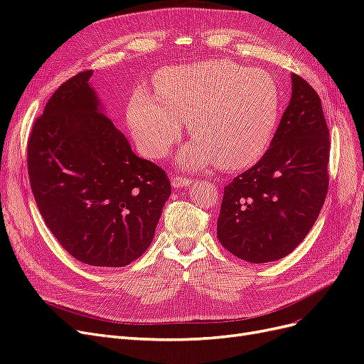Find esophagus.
Returning <instances> with one entry per match:
<instances>
[{
	"label": "esophagus",
	"instance_id": "obj_1",
	"mask_svg": "<svg viewBox=\"0 0 364 364\" xmlns=\"http://www.w3.org/2000/svg\"><path fill=\"white\" fill-rule=\"evenodd\" d=\"M171 183H173L174 188H183V186L191 185L193 181L191 179H186V178H181V176H173Z\"/></svg>",
	"mask_w": 364,
	"mask_h": 364
}]
</instances>
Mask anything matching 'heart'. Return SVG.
I'll return each instance as SVG.
<instances>
[{
	"label": "heart",
	"instance_id": "1",
	"mask_svg": "<svg viewBox=\"0 0 364 364\" xmlns=\"http://www.w3.org/2000/svg\"><path fill=\"white\" fill-rule=\"evenodd\" d=\"M155 97L138 90L127 119L138 149L161 159L182 134L186 121L194 138L179 164L196 170L215 161L238 170L257 162L274 135L281 114V91L273 77L226 59L161 70Z\"/></svg>",
	"mask_w": 364,
	"mask_h": 364
}]
</instances>
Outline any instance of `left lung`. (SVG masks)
Masks as SVG:
<instances>
[{
  "label": "left lung",
  "instance_id": "obj_1",
  "mask_svg": "<svg viewBox=\"0 0 364 364\" xmlns=\"http://www.w3.org/2000/svg\"><path fill=\"white\" fill-rule=\"evenodd\" d=\"M329 130L317 92L291 74V98L269 150L225 186L217 237L253 262L287 257L310 232L328 191Z\"/></svg>",
  "mask_w": 364,
  "mask_h": 364
}]
</instances>
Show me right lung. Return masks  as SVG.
<instances>
[{
	"label": "right lung",
	"mask_w": 364,
	"mask_h": 364,
	"mask_svg": "<svg viewBox=\"0 0 364 364\" xmlns=\"http://www.w3.org/2000/svg\"><path fill=\"white\" fill-rule=\"evenodd\" d=\"M91 75L77 74L51 95L33 126L27 167L62 247L87 266L123 267L150 246L171 185L105 114Z\"/></svg>",
	"instance_id": "add662e5"
}]
</instances>
